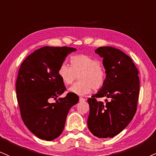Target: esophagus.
<instances>
[{
	"instance_id": "1",
	"label": "esophagus",
	"mask_w": 156,
	"mask_h": 156,
	"mask_svg": "<svg viewBox=\"0 0 156 156\" xmlns=\"http://www.w3.org/2000/svg\"><path fill=\"white\" fill-rule=\"evenodd\" d=\"M80 102H84V101H85V99L83 98H80Z\"/></svg>"
}]
</instances>
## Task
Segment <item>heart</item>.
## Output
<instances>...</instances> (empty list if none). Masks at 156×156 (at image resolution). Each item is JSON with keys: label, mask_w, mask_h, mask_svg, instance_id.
<instances>
[{"label": "heart", "mask_w": 156, "mask_h": 156, "mask_svg": "<svg viewBox=\"0 0 156 156\" xmlns=\"http://www.w3.org/2000/svg\"><path fill=\"white\" fill-rule=\"evenodd\" d=\"M71 65L61 63L58 69V74L63 82L71 84L80 78L69 89L71 93L78 95L90 93L92 90H98L103 86L105 81V72L99 61L87 55H77L71 58Z\"/></svg>", "instance_id": "obj_1"}]
</instances>
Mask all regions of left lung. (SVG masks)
Segmentation results:
<instances>
[{
    "mask_svg": "<svg viewBox=\"0 0 156 156\" xmlns=\"http://www.w3.org/2000/svg\"><path fill=\"white\" fill-rule=\"evenodd\" d=\"M95 52L103 58L105 81L97 93L87 100L90 114L87 126L99 138L113 137L129 124L137 111L140 80L133 61L113 47H100ZM97 97H106V103Z\"/></svg>",
    "mask_w": 156,
    "mask_h": 156,
    "instance_id": "left-lung-1",
    "label": "left lung"
}]
</instances>
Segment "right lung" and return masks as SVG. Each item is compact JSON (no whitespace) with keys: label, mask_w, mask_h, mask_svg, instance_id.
Segmentation results:
<instances>
[{"label":"right lung","mask_w":156,"mask_h":156,"mask_svg":"<svg viewBox=\"0 0 156 156\" xmlns=\"http://www.w3.org/2000/svg\"><path fill=\"white\" fill-rule=\"evenodd\" d=\"M76 49L45 46L26 58L19 70L16 83V98L24 124L36 137L51 141L58 137L64 128L69 109L79 97L66 90L58 69L66 57Z\"/></svg>","instance_id":"right-lung-1"}]
</instances>
